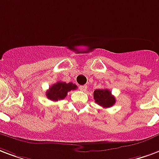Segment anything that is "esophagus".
<instances>
[{
	"label": "esophagus",
	"instance_id": "esophagus-1",
	"mask_svg": "<svg viewBox=\"0 0 159 159\" xmlns=\"http://www.w3.org/2000/svg\"><path fill=\"white\" fill-rule=\"evenodd\" d=\"M87 89H88V87H87V85H82L80 86L79 87V89L81 90V91H84L85 92L86 90H87Z\"/></svg>",
	"mask_w": 159,
	"mask_h": 159
}]
</instances>
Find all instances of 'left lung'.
<instances>
[{"mask_svg":"<svg viewBox=\"0 0 159 159\" xmlns=\"http://www.w3.org/2000/svg\"><path fill=\"white\" fill-rule=\"evenodd\" d=\"M93 99L103 108H109L116 103V98L111 94L109 89H96L93 92Z\"/></svg>","mask_w":159,"mask_h":159,"instance_id":"8db88e82","label":"left lung"}]
</instances>
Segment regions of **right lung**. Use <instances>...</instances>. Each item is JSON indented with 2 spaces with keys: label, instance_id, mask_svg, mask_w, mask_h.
<instances>
[{
  "label": "right lung",
  "instance_id": "obj_1",
  "mask_svg": "<svg viewBox=\"0 0 159 159\" xmlns=\"http://www.w3.org/2000/svg\"><path fill=\"white\" fill-rule=\"evenodd\" d=\"M76 89L77 87L76 84H73L72 83H66L64 82H58L53 84L46 92V97L52 101L61 100L66 97L68 92Z\"/></svg>",
  "mask_w": 159,
  "mask_h": 159
}]
</instances>
